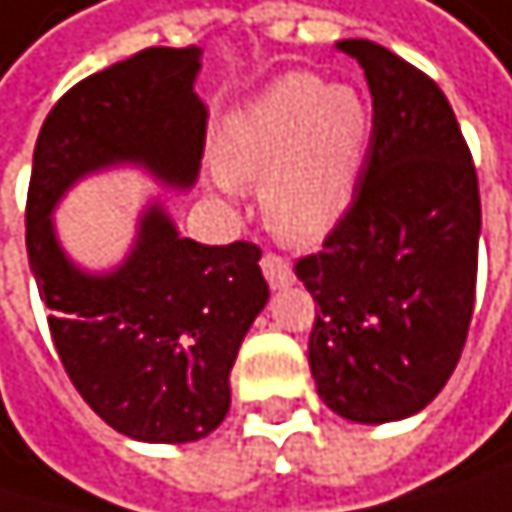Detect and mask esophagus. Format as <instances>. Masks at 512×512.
Masks as SVG:
<instances>
[{"instance_id":"esophagus-1","label":"esophagus","mask_w":512,"mask_h":512,"mask_svg":"<svg viewBox=\"0 0 512 512\" xmlns=\"http://www.w3.org/2000/svg\"><path fill=\"white\" fill-rule=\"evenodd\" d=\"M262 274H265V280L274 287V290H280V287H290L293 284V265H290V259H284V256H277V253H265L262 256Z\"/></svg>"}]
</instances>
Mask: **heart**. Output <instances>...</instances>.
Wrapping results in <instances>:
<instances>
[{"label":"heart","mask_w":512,"mask_h":512,"mask_svg":"<svg viewBox=\"0 0 512 512\" xmlns=\"http://www.w3.org/2000/svg\"><path fill=\"white\" fill-rule=\"evenodd\" d=\"M372 103L351 85L293 72L228 115L213 183L235 195L262 180V207L277 235L320 241L360 183L372 143Z\"/></svg>","instance_id":"obj_1"}]
</instances>
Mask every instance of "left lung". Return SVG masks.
I'll return each instance as SVG.
<instances>
[{"mask_svg":"<svg viewBox=\"0 0 512 512\" xmlns=\"http://www.w3.org/2000/svg\"><path fill=\"white\" fill-rule=\"evenodd\" d=\"M339 48L366 72L372 143L323 250L296 259L317 302L308 363L348 421L415 415L455 372L476 299L479 183L440 85L366 39Z\"/></svg>","mask_w":512,"mask_h":512,"instance_id":"obj_1","label":"left lung"}]
</instances>
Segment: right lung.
<instances>
[{
    "mask_svg": "<svg viewBox=\"0 0 512 512\" xmlns=\"http://www.w3.org/2000/svg\"><path fill=\"white\" fill-rule=\"evenodd\" d=\"M198 57L195 45L146 48L72 85L39 131L27 192V253L57 357L82 400L143 443H192L222 424L228 372L268 302L262 250L180 238L152 204L127 262L94 277L63 256L51 210L79 176L118 161L195 183L207 134Z\"/></svg>",
    "mask_w": 512,
    "mask_h": 512,
    "instance_id": "1",
    "label": "right lung"
}]
</instances>
